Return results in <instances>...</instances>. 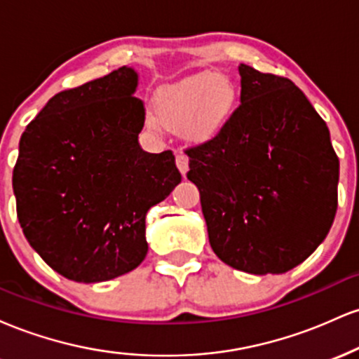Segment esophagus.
<instances>
[{
	"label": "esophagus",
	"mask_w": 359,
	"mask_h": 359,
	"mask_svg": "<svg viewBox=\"0 0 359 359\" xmlns=\"http://www.w3.org/2000/svg\"><path fill=\"white\" fill-rule=\"evenodd\" d=\"M175 163H177V168L180 170V174L185 177V174H187L189 170V156L184 154H179L175 156Z\"/></svg>",
	"instance_id": "esophagus-1"
}]
</instances>
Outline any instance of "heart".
I'll return each mask as SVG.
<instances>
[{"mask_svg": "<svg viewBox=\"0 0 359 359\" xmlns=\"http://www.w3.org/2000/svg\"><path fill=\"white\" fill-rule=\"evenodd\" d=\"M236 106V88L228 77L194 74L158 89L154 100L155 114H147V125L154 130L182 131L187 138L205 142L228 125Z\"/></svg>", "mask_w": 359, "mask_h": 359, "instance_id": "b5f03b06", "label": "heart"}]
</instances>
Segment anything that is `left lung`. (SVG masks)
Wrapping results in <instances>:
<instances>
[{"label": "left lung", "mask_w": 359, "mask_h": 359, "mask_svg": "<svg viewBox=\"0 0 359 359\" xmlns=\"http://www.w3.org/2000/svg\"><path fill=\"white\" fill-rule=\"evenodd\" d=\"M241 104L212 140L185 150L209 243L246 273H285L327 236L339 158L327 125L287 77L240 65Z\"/></svg>", "instance_id": "left-lung-1"}]
</instances>
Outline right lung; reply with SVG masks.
Masks as SVG:
<instances>
[{"mask_svg":"<svg viewBox=\"0 0 359 359\" xmlns=\"http://www.w3.org/2000/svg\"><path fill=\"white\" fill-rule=\"evenodd\" d=\"M138 74L108 76L55 94L20 138L13 168L25 238L50 269L94 283L147 257L145 216L182 180L170 150L148 154L135 97Z\"/></svg>","mask_w":359,"mask_h":359,"instance_id":"1","label":"right lung"}]
</instances>
